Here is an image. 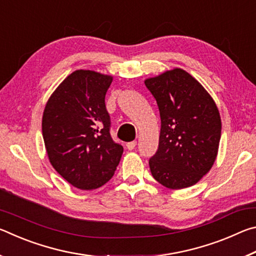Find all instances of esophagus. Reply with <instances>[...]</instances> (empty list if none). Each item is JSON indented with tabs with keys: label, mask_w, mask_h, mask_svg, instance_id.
<instances>
[{
	"label": "esophagus",
	"mask_w": 256,
	"mask_h": 256,
	"mask_svg": "<svg viewBox=\"0 0 256 256\" xmlns=\"http://www.w3.org/2000/svg\"><path fill=\"white\" fill-rule=\"evenodd\" d=\"M136 141H132V142H128V144H126V148L128 150H133V149H136Z\"/></svg>",
	"instance_id": "1"
}]
</instances>
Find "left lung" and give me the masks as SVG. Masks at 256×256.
Masks as SVG:
<instances>
[{
    "label": "left lung",
    "instance_id": "8db88e82",
    "mask_svg": "<svg viewBox=\"0 0 256 256\" xmlns=\"http://www.w3.org/2000/svg\"><path fill=\"white\" fill-rule=\"evenodd\" d=\"M146 86L159 108L158 150L149 160L154 178L170 190L196 184L211 170L222 136V120L214 99L182 68L149 78Z\"/></svg>",
    "mask_w": 256,
    "mask_h": 256
}]
</instances>
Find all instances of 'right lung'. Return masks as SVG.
I'll return each mask as SVG.
<instances>
[{
    "mask_svg": "<svg viewBox=\"0 0 256 256\" xmlns=\"http://www.w3.org/2000/svg\"><path fill=\"white\" fill-rule=\"evenodd\" d=\"M112 76L76 70L47 102L42 138L55 170L74 188L96 190L116 170L123 146L110 136L105 96Z\"/></svg>",
    "mask_w": 256,
    "mask_h": 256,
    "instance_id": "right-lung-1",
    "label": "right lung"
}]
</instances>
